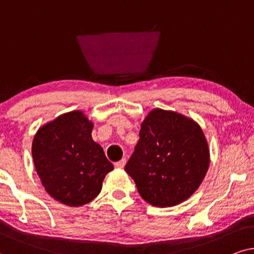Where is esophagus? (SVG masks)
Returning <instances> with one entry per match:
<instances>
[{
    "instance_id": "obj_1",
    "label": "esophagus",
    "mask_w": 254,
    "mask_h": 254,
    "mask_svg": "<svg viewBox=\"0 0 254 254\" xmlns=\"http://www.w3.org/2000/svg\"><path fill=\"white\" fill-rule=\"evenodd\" d=\"M125 164H127V159L123 158V159H122V160L117 161L116 164H115V167H117V168H123V167L125 166Z\"/></svg>"
}]
</instances>
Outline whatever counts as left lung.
<instances>
[{"mask_svg":"<svg viewBox=\"0 0 254 254\" xmlns=\"http://www.w3.org/2000/svg\"><path fill=\"white\" fill-rule=\"evenodd\" d=\"M210 157L201 127L184 115L153 109L140 125L139 140L125 165L138 192L154 207H173L200 187Z\"/></svg>","mask_w":254,"mask_h":254,"instance_id":"obj_1","label":"left lung"}]
</instances>
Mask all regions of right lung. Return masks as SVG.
<instances>
[{
	"label": "right lung",
	"instance_id": "1",
	"mask_svg": "<svg viewBox=\"0 0 254 254\" xmlns=\"http://www.w3.org/2000/svg\"><path fill=\"white\" fill-rule=\"evenodd\" d=\"M93 127L82 111L74 110L44 124L33 138V164L42 185L54 200L69 207L94 200L114 170L93 140Z\"/></svg>",
	"mask_w": 254,
	"mask_h": 254
}]
</instances>
